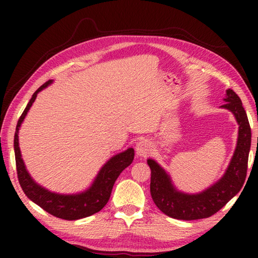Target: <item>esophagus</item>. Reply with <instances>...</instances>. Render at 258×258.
I'll return each mask as SVG.
<instances>
[{"mask_svg":"<svg viewBox=\"0 0 258 258\" xmlns=\"http://www.w3.org/2000/svg\"><path fill=\"white\" fill-rule=\"evenodd\" d=\"M152 151V146L150 144V142H147L146 140H142L140 141L138 144H136V154L142 157L147 156Z\"/></svg>","mask_w":258,"mask_h":258,"instance_id":"esophagus-1","label":"esophagus"}]
</instances>
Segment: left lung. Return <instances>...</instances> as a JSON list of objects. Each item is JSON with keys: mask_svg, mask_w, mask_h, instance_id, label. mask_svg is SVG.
Instances as JSON below:
<instances>
[{"mask_svg": "<svg viewBox=\"0 0 258 258\" xmlns=\"http://www.w3.org/2000/svg\"><path fill=\"white\" fill-rule=\"evenodd\" d=\"M225 104L221 107L231 111L238 123V139L225 174L211 187L199 194H185L174 187L169 175L154 160H147L151 168V195L155 205L165 215L183 221L207 218L225 206L242 188L247 174L250 150V126L239 96L226 91Z\"/></svg>", "mask_w": 258, "mask_h": 258, "instance_id": "8db88e82", "label": "left lung"}]
</instances>
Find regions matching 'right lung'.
I'll use <instances>...</instances> for the list:
<instances>
[{
    "instance_id": "1",
    "label": "right lung",
    "mask_w": 258,
    "mask_h": 258,
    "mask_svg": "<svg viewBox=\"0 0 258 258\" xmlns=\"http://www.w3.org/2000/svg\"><path fill=\"white\" fill-rule=\"evenodd\" d=\"M52 83V81H47L46 83L34 92L30 102L27 103L25 109L22 113L16 125V131L14 134V152H15V163L18 178L22 189L29 199L34 202L43 210L50 213L51 215L62 218L67 221H75L80 218L91 216L93 214L100 212L106 205L112 193V188L115 180L118 175L124 169L132 164L134 160V150L131 147L119 154L113 156L111 160L100 169L94 182L90 188L82 191L80 194L63 195L52 193L34 182L30 174L27 173L24 162L22 160L20 146H19V131L20 126L23 122L27 112H29L32 104L34 103L37 93L41 92Z\"/></svg>"
}]
</instances>
